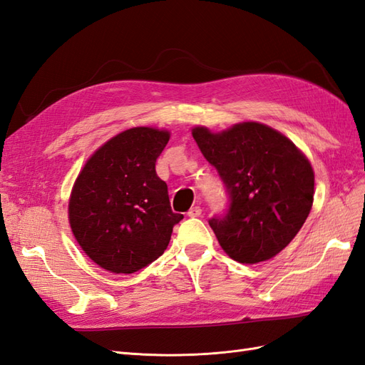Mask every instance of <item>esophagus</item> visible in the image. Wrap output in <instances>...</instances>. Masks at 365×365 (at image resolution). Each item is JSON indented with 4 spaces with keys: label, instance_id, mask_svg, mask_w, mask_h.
<instances>
[{
    "label": "esophagus",
    "instance_id": "1",
    "mask_svg": "<svg viewBox=\"0 0 365 365\" xmlns=\"http://www.w3.org/2000/svg\"><path fill=\"white\" fill-rule=\"evenodd\" d=\"M201 213H202V208L195 205V207H192V208L189 210V212H187V216H189V217H200Z\"/></svg>",
    "mask_w": 365,
    "mask_h": 365
}]
</instances>
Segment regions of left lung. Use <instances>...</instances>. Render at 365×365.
<instances>
[{
    "instance_id": "obj_1",
    "label": "left lung",
    "mask_w": 365,
    "mask_h": 365,
    "mask_svg": "<svg viewBox=\"0 0 365 365\" xmlns=\"http://www.w3.org/2000/svg\"><path fill=\"white\" fill-rule=\"evenodd\" d=\"M230 197L227 212L208 220L220 247L239 262L269 260L289 245L314 202V170L294 143L256 121L213 134L192 130Z\"/></svg>"
}]
</instances>
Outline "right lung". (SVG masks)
<instances>
[{
    "instance_id": "right-lung-1",
    "label": "right lung",
    "mask_w": 365,
    "mask_h": 365,
    "mask_svg": "<svg viewBox=\"0 0 365 365\" xmlns=\"http://www.w3.org/2000/svg\"><path fill=\"white\" fill-rule=\"evenodd\" d=\"M168 130L132 128L86 161L74 182L68 219L85 254L114 274H132L157 260L176 225L168 184L155 172Z\"/></svg>"
}]
</instances>
